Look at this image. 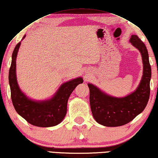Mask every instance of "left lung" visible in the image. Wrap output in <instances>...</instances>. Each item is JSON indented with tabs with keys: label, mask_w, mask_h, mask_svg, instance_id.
Here are the masks:
<instances>
[{
	"label": "left lung",
	"mask_w": 158,
	"mask_h": 158,
	"mask_svg": "<svg viewBox=\"0 0 158 158\" xmlns=\"http://www.w3.org/2000/svg\"><path fill=\"white\" fill-rule=\"evenodd\" d=\"M130 42L140 51L143 64V76L136 90L125 98H116L88 84L92 113L97 122L105 127H120L129 123L144 110L150 98L151 66L148 52L137 35H132Z\"/></svg>",
	"instance_id": "1"
}]
</instances>
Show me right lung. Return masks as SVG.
Masks as SVG:
<instances>
[{
  "mask_svg": "<svg viewBox=\"0 0 158 158\" xmlns=\"http://www.w3.org/2000/svg\"><path fill=\"white\" fill-rule=\"evenodd\" d=\"M25 37V35L23 39ZM21 42L16 45L12 55L9 70V83L11 99L15 110L30 124L40 127H50L59 124L67 111V102L77 85L82 83V77H77L62 85L54 98L44 102L29 99L19 88L16 79V57Z\"/></svg>",
  "mask_w": 158,
  "mask_h": 158,
  "instance_id": "obj_1",
  "label": "right lung"
}]
</instances>
